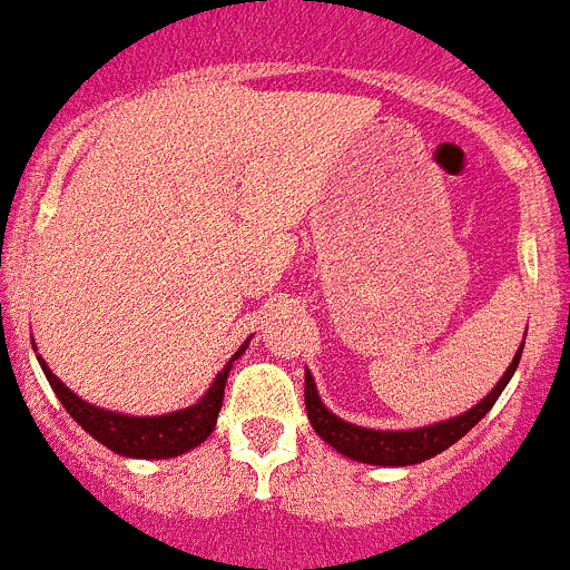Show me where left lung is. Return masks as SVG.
Here are the masks:
<instances>
[{"mask_svg":"<svg viewBox=\"0 0 570 570\" xmlns=\"http://www.w3.org/2000/svg\"><path fill=\"white\" fill-rule=\"evenodd\" d=\"M522 357V346L517 348L514 361L505 368V374L500 377L494 389L485 394L474 409H469L465 414L458 417L443 420V423L423 425V429H409V432H377V429H363V425L346 423L337 414H332L330 409L323 406L321 397H317L315 381H312L309 368H306V414H309V423L321 440L332 445L335 451H341L343 458L361 460L368 465H414L423 463V460H432L434 454L445 451L449 445L458 443L463 434H469L485 414L491 412V406L497 403V397L502 394V389L509 386L511 374L517 372V363Z\"/></svg>","mask_w":570,"mask_h":570,"instance_id":"8db88e82","label":"left lung"}]
</instances>
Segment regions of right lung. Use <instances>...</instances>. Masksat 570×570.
Returning <instances> with one entry per match:
<instances>
[{"mask_svg": "<svg viewBox=\"0 0 570 570\" xmlns=\"http://www.w3.org/2000/svg\"><path fill=\"white\" fill-rule=\"evenodd\" d=\"M247 346L249 341L235 352L233 361H238L240 352ZM233 361L218 372L213 386L207 389V394L198 400L196 406L181 409V412L173 414H158V417H130V414L107 412V409L94 406V403H85V400H81L79 394L70 392V389L50 372L48 363L39 357L45 377H48L56 397L61 400V406L68 409L70 417H73L90 438H96L101 445L116 451V454L145 460L178 458V454L196 449V445H202L204 440L209 438V432L215 429V420H218V412H222L224 386H227V374L229 368H233Z\"/></svg>", "mask_w": 570, "mask_h": 570, "instance_id": "obj_1", "label": "right lung"}]
</instances>
